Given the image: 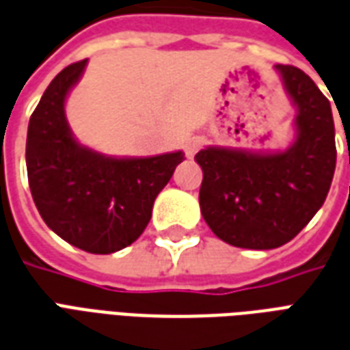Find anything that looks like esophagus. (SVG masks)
<instances>
[{
  "mask_svg": "<svg viewBox=\"0 0 350 350\" xmlns=\"http://www.w3.org/2000/svg\"><path fill=\"white\" fill-rule=\"evenodd\" d=\"M201 147H203V139H201V137H190V139L185 144L186 157L188 158L196 157V152H198Z\"/></svg>",
  "mask_w": 350,
  "mask_h": 350,
  "instance_id": "34e87169",
  "label": "esophagus"
}]
</instances>
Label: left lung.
I'll use <instances>...</instances> for the list:
<instances>
[{"mask_svg":"<svg viewBox=\"0 0 350 350\" xmlns=\"http://www.w3.org/2000/svg\"><path fill=\"white\" fill-rule=\"evenodd\" d=\"M276 70L297 106L289 149L206 147L196 154L203 170L201 214L218 239L237 248L272 250L295 239L325 203L336 170L330 102L300 68Z\"/></svg>","mask_w":350,"mask_h":350,"instance_id":"obj_1","label":"left lung"}]
</instances>
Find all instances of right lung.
Instances as JSON below:
<instances>
[{
  "instance_id": "obj_1",
  "label": "right lung",
  "mask_w": 350,
  "mask_h": 350,
  "mask_svg": "<svg viewBox=\"0 0 350 350\" xmlns=\"http://www.w3.org/2000/svg\"><path fill=\"white\" fill-rule=\"evenodd\" d=\"M85 65L88 59L63 68L33 111L25 144L27 178L53 233L89 254H113L144 233L152 203L185 152L113 158L78 144L68 129L65 100Z\"/></svg>"
}]
</instances>
